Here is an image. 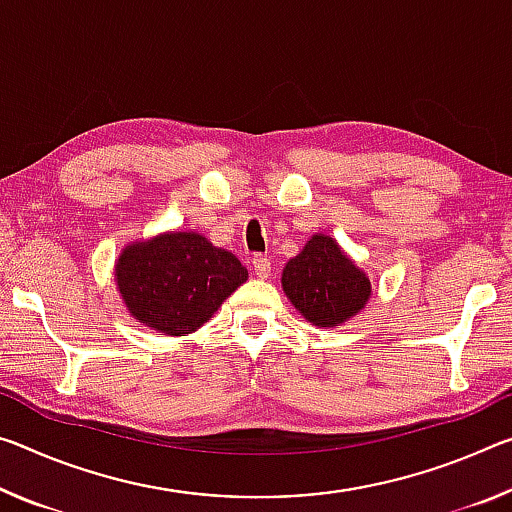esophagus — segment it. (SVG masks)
Segmentation results:
<instances>
[{"mask_svg": "<svg viewBox=\"0 0 512 512\" xmlns=\"http://www.w3.org/2000/svg\"><path fill=\"white\" fill-rule=\"evenodd\" d=\"M250 264H253V273L257 275V278H269L271 275V259L264 257V255H255L253 259H250Z\"/></svg>", "mask_w": 512, "mask_h": 512, "instance_id": "1", "label": "esophagus"}]
</instances>
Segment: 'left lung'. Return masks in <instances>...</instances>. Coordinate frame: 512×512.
I'll list each match as a JSON object with an SVG mask.
<instances>
[{
    "label": "left lung",
    "instance_id": "8db88e82",
    "mask_svg": "<svg viewBox=\"0 0 512 512\" xmlns=\"http://www.w3.org/2000/svg\"><path fill=\"white\" fill-rule=\"evenodd\" d=\"M282 289L312 326L335 328L371 298V282L328 234H314L282 271Z\"/></svg>",
    "mask_w": 512,
    "mask_h": 512
}]
</instances>
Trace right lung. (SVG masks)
<instances>
[{
	"instance_id": "right-lung-1",
	"label": "right lung",
	"mask_w": 512,
	"mask_h": 512,
	"mask_svg": "<svg viewBox=\"0 0 512 512\" xmlns=\"http://www.w3.org/2000/svg\"><path fill=\"white\" fill-rule=\"evenodd\" d=\"M246 280V266L198 232L134 241L116 262V285L129 314L173 337L196 332Z\"/></svg>"
}]
</instances>
